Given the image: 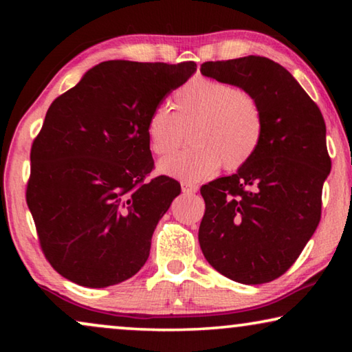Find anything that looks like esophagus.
Here are the masks:
<instances>
[{
  "label": "esophagus",
  "mask_w": 352,
  "mask_h": 352,
  "mask_svg": "<svg viewBox=\"0 0 352 352\" xmlns=\"http://www.w3.org/2000/svg\"><path fill=\"white\" fill-rule=\"evenodd\" d=\"M182 190L184 194H195L199 190V186L194 183H189V182H183L182 183Z\"/></svg>",
  "instance_id": "34e87169"
}]
</instances>
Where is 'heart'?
Instances as JSON below:
<instances>
[{"instance_id":"b5f03b06","label":"heart","mask_w":352,"mask_h":352,"mask_svg":"<svg viewBox=\"0 0 352 352\" xmlns=\"http://www.w3.org/2000/svg\"><path fill=\"white\" fill-rule=\"evenodd\" d=\"M168 107H157L146 121L151 151L166 157L183 141L189 129L192 146L163 160L160 174L184 182H201L225 166L237 169L258 152L264 133L259 104L230 83L195 77L178 88Z\"/></svg>"}]
</instances>
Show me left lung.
<instances>
[{
  "mask_svg": "<svg viewBox=\"0 0 352 352\" xmlns=\"http://www.w3.org/2000/svg\"><path fill=\"white\" fill-rule=\"evenodd\" d=\"M200 73L253 96L264 119L254 157L200 189L206 204L200 248L233 281H273L290 269L320 222L331 172L323 115L295 77L267 57L205 62Z\"/></svg>",
  "mask_w": 352,
  "mask_h": 352,
  "instance_id": "8db88e82",
  "label": "left lung"
}]
</instances>
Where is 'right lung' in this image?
<instances>
[{
    "mask_svg": "<svg viewBox=\"0 0 352 352\" xmlns=\"http://www.w3.org/2000/svg\"><path fill=\"white\" fill-rule=\"evenodd\" d=\"M197 65L109 60L51 104L31 148L26 201L46 259L100 289L146 264L152 234L180 184L153 168L146 121Z\"/></svg>",
    "mask_w": 352,
    "mask_h": 352,
    "instance_id": "add662e5",
    "label": "right lung"
}]
</instances>
